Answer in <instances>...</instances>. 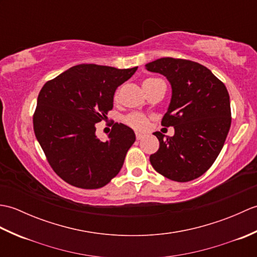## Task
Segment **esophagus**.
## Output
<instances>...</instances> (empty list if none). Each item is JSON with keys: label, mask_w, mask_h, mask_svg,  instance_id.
<instances>
[{"label": "esophagus", "mask_w": 257, "mask_h": 257, "mask_svg": "<svg viewBox=\"0 0 257 257\" xmlns=\"http://www.w3.org/2000/svg\"><path fill=\"white\" fill-rule=\"evenodd\" d=\"M136 138H137V140H140V139H143L144 138V135H141V134H136Z\"/></svg>", "instance_id": "34e87169"}]
</instances>
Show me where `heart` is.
I'll use <instances>...</instances> for the list:
<instances>
[{
    "label": "heart",
    "mask_w": 257,
    "mask_h": 257,
    "mask_svg": "<svg viewBox=\"0 0 257 257\" xmlns=\"http://www.w3.org/2000/svg\"><path fill=\"white\" fill-rule=\"evenodd\" d=\"M159 79L158 78H147L144 80L143 86H144V89H148L150 86L154 85L156 81H158ZM118 99V91H116V94H114V100ZM125 123L128 125H130L133 129L135 130H138V132H144L147 128H148V124H149V118L146 117L145 114L143 113H139V112H134V113H130L128 114L127 117L124 119Z\"/></svg>",
    "instance_id": "1"
}]
</instances>
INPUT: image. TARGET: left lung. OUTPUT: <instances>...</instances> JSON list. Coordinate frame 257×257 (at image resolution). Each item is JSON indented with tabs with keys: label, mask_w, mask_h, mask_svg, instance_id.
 <instances>
[{
	"label": "left lung",
	"mask_w": 257,
	"mask_h": 257,
	"mask_svg": "<svg viewBox=\"0 0 257 257\" xmlns=\"http://www.w3.org/2000/svg\"><path fill=\"white\" fill-rule=\"evenodd\" d=\"M146 68L166 76L172 88L161 124L172 125L174 136L154 134L160 147L150 156L151 166L173 181L199 178L219 156L231 127L226 87L209 68L187 59L163 57L148 63Z\"/></svg>",
	"instance_id": "left-lung-1"
}]
</instances>
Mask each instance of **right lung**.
<instances>
[{
    "label": "right lung",
    "mask_w": 257,
    "mask_h": 257,
    "mask_svg": "<svg viewBox=\"0 0 257 257\" xmlns=\"http://www.w3.org/2000/svg\"><path fill=\"white\" fill-rule=\"evenodd\" d=\"M138 67L118 69L80 64L48 80L33 116L36 139L53 170L81 189H99L119 173L136 140L132 128L116 122L101 141L96 123L113 107L117 87Z\"/></svg>",
    "instance_id": "right-lung-1"
}]
</instances>
